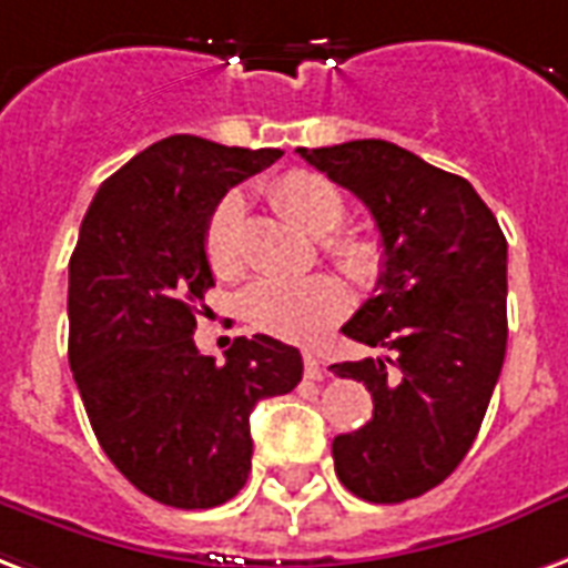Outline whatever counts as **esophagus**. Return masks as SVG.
I'll return each instance as SVG.
<instances>
[{"instance_id": "esophagus-1", "label": "esophagus", "mask_w": 568, "mask_h": 568, "mask_svg": "<svg viewBox=\"0 0 568 568\" xmlns=\"http://www.w3.org/2000/svg\"><path fill=\"white\" fill-rule=\"evenodd\" d=\"M304 373H306V379H325V364L313 355V352H304Z\"/></svg>"}]
</instances>
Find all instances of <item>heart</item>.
<instances>
[{
	"label": "heart",
	"mask_w": 568,
	"mask_h": 568,
	"mask_svg": "<svg viewBox=\"0 0 568 568\" xmlns=\"http://www.w3.org/2000/svg\"><path fill=\"white\" fill-rule=\"evenodd\" d=\"M271 201L313 237H325V252L348 276H355L358 283L376 280L382 267L379 243L364 234H334L346 220V195L337 183L313 171H288L271 183ZM204 255L222 280H231L243 271V199L237 192L222 195L216 207L210 210ZM241 306L252 327L271 337L306 343L325 334L346 313L348 301L343 285L331 276H262L243 292Z\"/></svg>",
	"instance_id": "1"
}]
</instances>
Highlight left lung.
Listing matches in <instances>:
<instances>
[{"instance_id":"1","label":"left lung","mask_w":568,"mask_h":568,"mask_svg":"<svg viewBox=\"0 0 568 568\" xmlns=\"http://www.w3.org/2000/svg\"><path fill=\"white\" fill-rule=\"evenodd\" d=\"M373 213L382 273L343 334L379 358L334 364L373 394V418L334 439L355 497L403 503L443 485L476 439L506 358V237L464 178L388 141L297 146Z\"/></svg>"}]
</instances>
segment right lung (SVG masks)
Instances as JSON below:
<instances>
[{
  "label": "right lung",
  "instance_id": "1",
  "mask_svg": "<svg viewBox=\"0 0 568 568\" xmlns=\"http://www.w3.org/2000/svg\"><path fill=\"white\" fill-rule=\"evenodd\" d=\"M283 150L171 134L95 192L69 262V364L95 439L141 494L174 508L229 503L252 469L250 413L304 376L295 346L237 337L201 355L216 201Z\"/></svg>",
  "mask_w": 568,
  "mask_h": 568
}]
</instances>
